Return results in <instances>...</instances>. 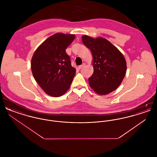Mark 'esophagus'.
I'll use <instances>...</instances> for the list:
<instances>
[{"instance_id":"1","label":"esophagus","mask_w":157,"mask_h":157,"mask_svg":"<svg viewBox=\"0 0 157 157\" xmlns=\"http://www.w3.org/2000/svg\"><path fill=\"white\" fill-rule=\"evenodd\" d=\"M85 66V63H83L81 65H80V66L78 67V68H79V69H82V68L84 67Z\"/></svg>"}]
</instances>
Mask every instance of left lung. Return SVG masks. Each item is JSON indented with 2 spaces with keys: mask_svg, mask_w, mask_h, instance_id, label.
Returning <instances> with one entry per match:
<instances>
[{
  "mask_svg": "<svg viewBox=\"0 0 157 157\" xmlns=\"http://www.w3.org/2000/svg\"><path fill=\"white\" fill-rule=\"evenodd\" d=\"M82 40L93 57L94 73L88 79L90 87L99 95L117 90L127 72V62L122 53L104 37L83 35Z\"/></svg>",
  "mask_w": 157,
  "mask_h": 157,
  "instance_id": "8db88e82",
  "label": "left lung"
}]
</instances>
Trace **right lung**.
Instances as JSON below:
<instances>
[{
  "label": "right lung",
  "instance_id": "1",
  "mask_svg": "<svg viewBox=\"0 0 157 157\" xmlns=\"http://www.w3.org/2000/svg\"><path fill=\"white\" fill-rule=\"evenodd\" d=\"M75 35L57 33L46 39L31 60L33 77L46 94L59 97L69 89L76 74L65 49Z\"/></svg>",
  "mask_w": 157,
  "mask_h": 157
}]
</instances>
